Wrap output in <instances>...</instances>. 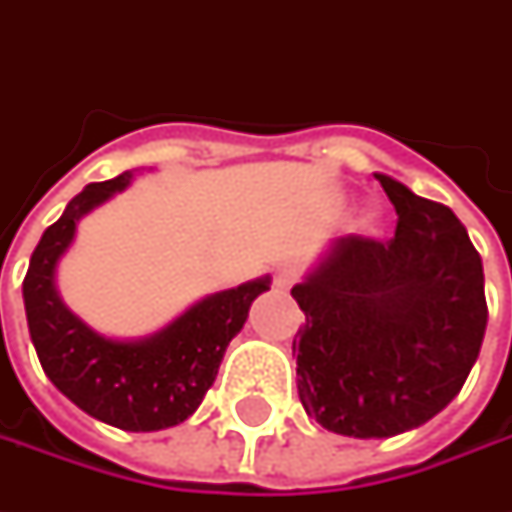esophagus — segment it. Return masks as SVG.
<instances>
[{"label":"esophagus","instance_id":"1","mask_svg":"<svg viewBox=\"0 0 512 512\" xmlns=\"http://www.w3.org/2000/svg\"><path fill=\"white\" fill-rule=\"evenodd\" d=\"M299 282V270L296 267H276L273 270V287L276 290H290Z\"/></svg>","mask_w":512,"mask_h":512}]
</instances>
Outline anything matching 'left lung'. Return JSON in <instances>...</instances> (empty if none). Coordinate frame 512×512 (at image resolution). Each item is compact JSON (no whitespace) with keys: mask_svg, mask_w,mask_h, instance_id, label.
Listing matches in <instances>:
<instances>
[{"mask_svg":"<svg viewBox=\"0 0 512 512\" xmlns=\"http://www.w3.org/2000/svg\"><path fill=\"white\" fill-rule=\"evenodd\" d=\"M390 239L347 236L290 296L305 310L296 384L307 416L353 439L413 430L453 402L487 327L482 256L450 207L379 176Z\"/></svg>","mask_w":512,"mask_h":512,"instance_id":"8db88e82","label":"left lung"}]
</instances>
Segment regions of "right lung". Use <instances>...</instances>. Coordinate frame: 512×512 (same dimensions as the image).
Here are the masks:
<instances>
[{
	"instance_id": "add662e5",
	"label": "right lung",
	"mask_w": 512,
	"mask_h": 512,
	"mask_svg": "<svg viewBox=\"0 0 512 512\" xmlns=\"http://www.w3.org/2000/svg\"><path fill=\"white\" fill-rule=\"evenodd\" d=\"M128 182L130 173H122L108 182H93L70 199L30 256L22 296L30 339L50 382L93 419L119 430L150 433L196 413L216 382L227 344L247 322L250 302L270 282L259 279L216 293L145 342H113L93 333L62 305L53 270L76 233L79 216Z\"/></svg>"
}]
</instances>
